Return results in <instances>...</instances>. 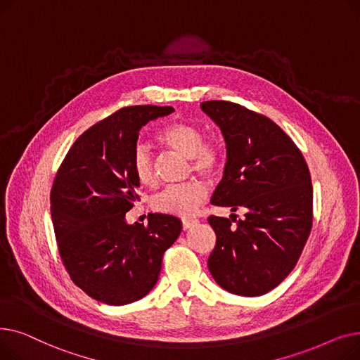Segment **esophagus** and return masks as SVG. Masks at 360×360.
I'll list each match as a JSON object with an SVG mask.
<instances>
[{"instance_id":"34e87169","label":"esophagus","mask_w":360,"mask_h":360,"mask_svg":"<svg viewBox=\"0 0 360 360\" xmlns=\"http://www.w3.org/2000/svg\"><path fill=\"white\" fill-rule=\"evenodd\" d=\"M198 223V220H195V219H184L182 220V228H184V231H188V229H191L194 224H197Z\"/></svg>"}]
</instances>
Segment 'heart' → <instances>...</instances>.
<instances>
[{"label":"heart","mask_w":360,"mask_h":360,"mask_svg":"<svg viewBox=\"0 0 360 360\" xmlns=\"http://www.w3.org/2000/svg\"><path fill=\"white\" fill-rule=\"evenodd\" d=\"M159 141L190 159L195 172L204 176H214L223 165V150L219 144L204 141V132L200 127L175 122L159 132ZM131 166L140 184L151 186L156 182L153 159L147 147L139 144L132 151ZM207 197V188L201 181L193 179L181 185H170L162 190L153 200L155 209L181 217H188L197 212Z\"/></svg>","instance_id":"b5f03b06"}]
</instances>
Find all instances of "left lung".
<instances>
[{
    "label": "left lung",
    "mask_w": 360,
    "mask_h": 360,
    "mask_svg": "<svg viewBox=\"0 0 360 360\" xmlns=\"http://www.w3.org/2000/svg\"><path fill=\"white\" fill-rule=\"evenodd\" d=\"M226 143L212 204L245 209V219L210 216L216 247L207 266L233 295L261 296L295 269L312 228V184L300 150L277 124L238 103L202 102Z\"/></svg>",
    "instance_id": "1"
}]
</instances>
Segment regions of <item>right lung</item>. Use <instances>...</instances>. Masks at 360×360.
<instances>
[{"label": "right lung", "instance_id": "right-lung-1", "mask_svg": "<svg viewBox=\"0 0 360 360\" xmlns=\"http://www.w3.org/2000/svg\"><path fill=\"white\" fill-rule=\"evenodd\" d=\"M174 110L120 109L84 131L56 172L51 214L61 259L75 285L103 304H132L153 289L163 254L182 231L169 214H148L147 226L125 220L140 200L131 166L139 132Z\"/></svg>", "mask_w": 360, "mask_h": 360}]
</instances>
